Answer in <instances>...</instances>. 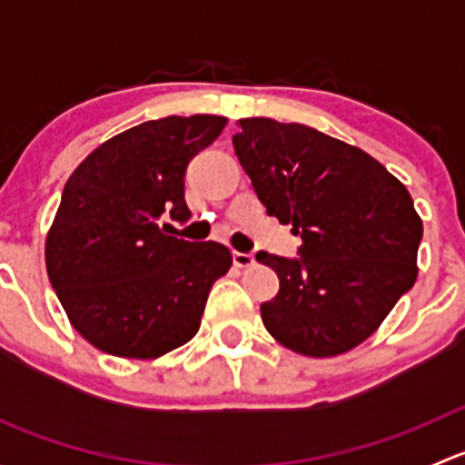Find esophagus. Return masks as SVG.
Returning a JSON list of instances; mask_svg holds the SVG:
<instances>
[{"instance_id": "obj_1", "label": "esophagus", "mask_w": 465, "mask_h": 465, "mask_svg": "<svg viewBox=\"0 0 465 465\" xmlns=\"http://www.w3.org/2000/svg\"><path fill=\"white\" fill-rule=\"evenodd\" d=\"M256 262L254 254H242V252H233V265L236 267H252Z\"/></svg>"}]
</instances>
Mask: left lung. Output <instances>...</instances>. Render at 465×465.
Returning <instances> with one entry per match:
<instances>
[{
    "label": "left lung",
    "mask_w": 465,
    "mask_h": 465,
    "mask_svg": "<svg viewBox=\"0 0 465 465\" xmlns=\"http://www.w3.org/2000/svg\"><path fill=\"white\" fill-rule=\"evenodd\" d=\"M232 137L256 195L302 236L294 259L259 252L279 276L267 332L311 358L367 340L416 281L423 223L405 186L364 150L303 124L242 119Z\"/></svg>",
    "instance_id": "8db88e82"
}]
</instances>
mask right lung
I'll list each match as a JSON object with an SVG mask.
<instances>
[{"mask_svg": "<svg viewBox=\"0 0 465 465\" xmlns=\"http://www.w3.org/2000/svg\"><path fill=\"white\" fill-rule=\"evenodd\" d=\"M213 114L143 121L72 173L46 236V272L78 332L119 358L153 360L198 332L232 252L173 236L184 224L189 162L223 133Z\"/></svg>", "mask_w": 465, "mask_h": 465, "instance_id": "obj_1", "label": "right lung"}]
</instances>
